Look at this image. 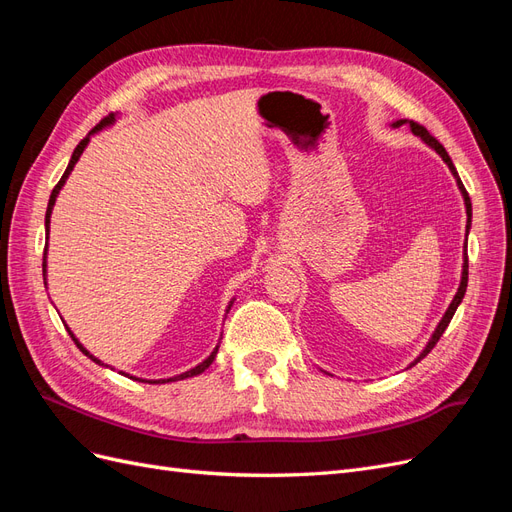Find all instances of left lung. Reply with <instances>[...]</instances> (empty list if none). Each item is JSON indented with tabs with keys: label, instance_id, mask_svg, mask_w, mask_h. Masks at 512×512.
<instances>
[{
	"label": "left lung",
	"instance_id": "8db88e82",
	"mask_svg": "<svg viewBox=\"0 0 512 512\" xmlns=\"http://www.w3.org/2000/svg\"><path fill=\"white\" fill-rule=\"evenodd\" d=\"M404 123H408L410 130H412V134L421 138V141H423L427 147H431V149L436 151L438 156L446 162L448 170H451L453 177H455V181H457V188H459V192H461V196H463V205H466V215H468V222H466V247H463V267H461V282H459V288H457V292H455V297H453L451 305H448V309L444 312L442 320L438 322L436 331L431 333L427 346H425V348H423V352L418 354L416 359L410 363V367H414L418 361H423V359H425V356L433 350V346L438 344V339H440V337H442V333L446 331L448 322L453 320V316H455V312H457L459 303L463 301V294H466V288H468V232H470V226H472V203H470V196H468L466 188H463V183H461V179H459V175H457V168H455V164H453L451 156H448V153H446V149H444V147L436 141V138H433V136H431L423 126H418V123H414V121H408V119H397V121H393V123H391V126H393V128H399V126H404Z\"/></svg>",
	"mask_w": 512,
	"mask_h": 512
}]
</instances>
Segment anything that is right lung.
Returning a JSON list of instances; mask_svg holds the SVG:
<instances>
[{"label":"right lung","instance_id":"obj_1","mask_svg":"<svg viewBox=\"0 0 512 512\" xmlns=\"http://www.w3.org/2000/svg\"><path fill=\"white\" fill-rule=\"evenodd\" d=\"M117 113H111V115H108V117H104L100 123H98V126L94 128V130H91L85 138H83V141L79 143V145H76V149H74V153H72V158H70V162H68V168H66V173L64 175H61V179H59V183L55 185V188H53V192H51V198H49V207H46V215H44V230H46V247H49V228H51V213H53V207H55V200H57V196H59V192H61V188H64V183L68 181V177H70V173H72V168L76 166V162H79V158H81V153L85 151V147L89 145V138L91 136H94V134H98L100 130H104V128H111L113 126V123L117 121ZM42 275H44V280H46V250H44V258H42ZM46 284V282H44ZM232 303H235V299H232L230 303H228V307H226V314H228V309H230V305ZM64 327H66V331L70 333V337H72V342L76 344V346H79V350L85 354V356H89V359L91 361H94V363H98V365H102V367H108V369H115V367H111V365H106V363H102L100 359H96V356L94 354H91L81 342H79V339H76V335L70 331V327H68V324H64ZM218 348H220V344L218 346H215L213 348V352L207 356V359L203 361V363H198L196 367H192V369H188V371H183V374H179V376H173V378H160V380H145V378H136V376H132V374H126V371H119V374L121 376H126V378H132V380H138V382H149V384H164V382H177V380H185V378H194V376H198V374H203V371L215 361V354H218Z\"/></svg>","mask_w":512,"mask_h":512}]
</instances>
